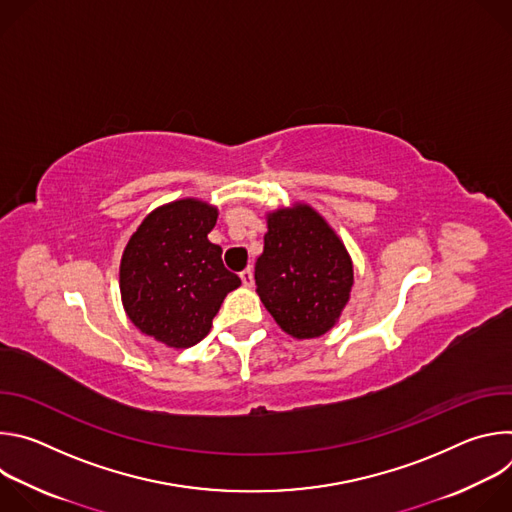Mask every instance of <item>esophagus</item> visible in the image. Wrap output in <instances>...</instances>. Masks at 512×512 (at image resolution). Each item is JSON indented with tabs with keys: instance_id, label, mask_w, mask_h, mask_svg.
<instances>
[{
	"instance_id": "obj_1",
	"label": "esophagus",
	"mask_w": 512,
	"mask_h": 512,
	"mask_svg": "<svg viewBox=\"0 0 512 512\" xmlns=\"http://www.w3.org/2000/svg\"><path fill=\"white\" fill-rule=\"evenodd\" d=\"M239 277H241V281H243L245 287H251V285H253V271H251V267L243 269V271L239 273Z\"/></svg>"
}]
</instances>
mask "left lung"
I'll list each match as a JSON object with an SVG mask.
<instances>
[{
    "label": "left lung",
    "mask_w": 512,
    "mask_h": 512,
    "mask_svg": "<svg viewBox=\"0 0 512 512\" xmlns=\"http://www.w3.org/2000/svg\"><path fill=\"white\" fill-rule=\"evenodd\" d=\"M263 241L255 283L267 312L298 340L326 334L338 322L354 281L344 243L308 204L269 212Z\"/></svg>",
    "instance_id": "8db88e82"
}]
</instances>
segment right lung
I'll return each mask as SVG.
<instances>
[{
  "instance_id": "add662e5",
  "label": "right lung",
  "mask_w": 512,
  "mask_h": 512,
  "mask_svg": "<svg viewBox=\"0 0 512 512\" xmlns=\"http://www.w3.org/2000/svg\"><path fill=\"white\" fill-rule=\"evenodd\" d=\"M218 210L196 198L164 204L143 218L119 267L129 320L170 348L200 342L229 291L241 285L208 241Z\"/></svg>"
}]
</instances>
